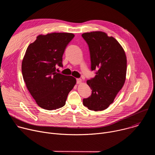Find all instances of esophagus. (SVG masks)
<instances>
[{
  "mask_svg": "<svg viewBox=\"0 0 155 155\" xmlns=\"http://www.w3.org/2000/svg\"><path fill=\"white\" fill-rule=\"evenodd\" d=\"M81 83V80L80 78H77V83L80 84Z\"/></svg>",
  "mask_w": 155,
  "mask_h": 155,
  "instance_id": "34e87169",
  "label": "esophagus"
}]
</instances>
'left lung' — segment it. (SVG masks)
<instances>
[{
    "label": "left lung",
    "mask_w": 155,
    "mask_h": 155,
    "mask_svg": "<svg viewBox=\"0 0 155 155\" xmlns=\"http://www.w3.org/2000/svg\"><path fill=\"white\" fill-rule=\"evenodd\" d=\"M89 47L91 70L95 77L87 81L91 95L83 99V105L94 111H101L113 103L125 82L126 56L118 41L103 32L82 34Z\"/></svg>",
    "instance_id": "obj_1"
}]
</instances>
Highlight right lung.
<instances>
[{
  "label": "right lung",
  "instance_id": "obj_1",
  "mask_svg": "<svg viewBox=\"0 0 155 155\" xmlns=\"http://www.w3.org/2000/svg\"><path fill=\"white\" fill-rule=\"evenodd\" d=\"M72 33L40 35L28 47L22 62V74L29 93L41 108L62 107L76 83L72 76L56 72L63 67L62 55L74 37Z\"/></svg>",
  "mask_w": 155,
  "mask_h": 155
}]
</instances>
